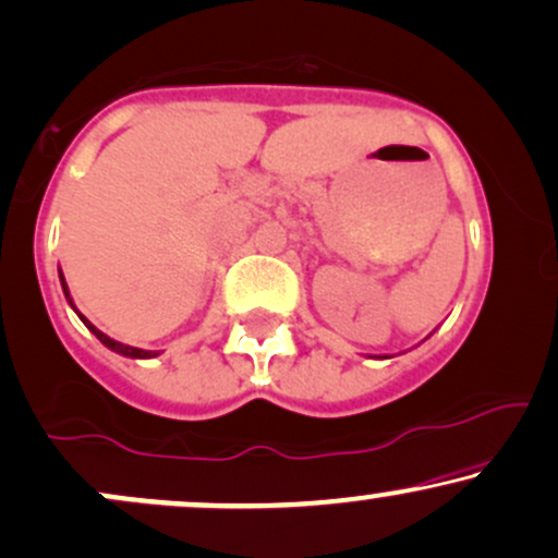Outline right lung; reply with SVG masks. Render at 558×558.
Returning a JSON list of instances; mask_svg holds the SVG:
<instances>
[{"mask_svg":"<svg viewBox=\"0 0 558 558\" xmlns=\"http://www.w3.org/2000/svg\"><path fill=\"white\" fill-rule=\"evenodd\" d=\"M59 281H62V292H64V298H68V303H70V307L72 311L77 313V316H81V320L85 324V329H88L90 333H94V337L98 339V342H101L104 347H109L111 352H117V355H124V357H133V360H148V357H156L159 355V352H154V350H141V347H130V344H122V342H117V339H111V337H107V333L104 331H98L94 324H90L88 318L83 316L81 311H77L75 307V303H72V298H70V290H68V281H64V277H62V271H59Z\"/></svg>","mask_w":558,"mask_h":558,"instance_id":"add662e5","label":"right lung"}]
</instances>
